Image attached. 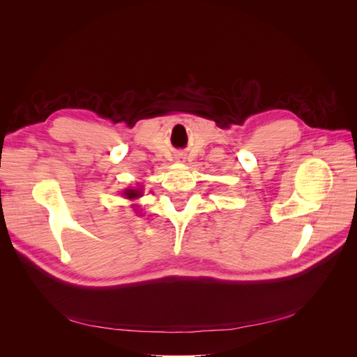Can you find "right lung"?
Masks as SVG:
<instances>
[{
    "instance_id": "1",
    "label": "right lung",
    "mask_w": 357,
    "mask_h": 357,
    "mask_svg": "<svg viewBox=\"0 0 357 357\" xmlns=\"http://www.w3.org/2000/svg\"><path fill=\"white\" fill-rule=\"evenodd\" d=\"M123 197H126L128 199H137L139 197H143V192H142V189H125ZM135 207H137V205H135Z\"/></svg>"
}]
</instances>
